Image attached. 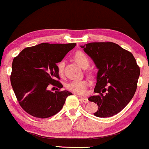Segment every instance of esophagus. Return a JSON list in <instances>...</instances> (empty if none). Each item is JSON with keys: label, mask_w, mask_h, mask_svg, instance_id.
<instances>
[{"label": "esophagus", "mask_w": 149, "mask_h": 149, "mask_svg": "<svg viewBox=\"0 0 149 149\" xmlns=\"http://www.w3.org/2000/svg\"><path fill=\"white\" fill-rule=\"evenodd\" d=\"M79 98L82 101H83L84 103H88L89 102V100H88V99L87 97H80L79 96Z\"/></svg>", "instance_id": "esophagus-1"}]
</instances>
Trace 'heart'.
<instances>
[{"mask_svg": "<svg viewBox=\"0 0 149 149\" xmlns=\"http://www.w3.org/2000/svg\"><path fill=\"white\" fill-rule=\"evenodd\" d=\"M74 60L81 67L83 68H86L89 64V59L85 54L81 52H78L75 54L74 55ZM64 61L62 60L58 64L57 68L58 72L60 75L62 74L64 70ZM89 82L87 80L85 79H80V80H73L70 81L66 84V88L70 91L74 92L75 93L80 95H85L87 93V88L89 87Z\"/></svg>", "mask_w": 149, "mask_h": 149, "instance_id": "b5f03b06", "label": "heart"}]
</instances>
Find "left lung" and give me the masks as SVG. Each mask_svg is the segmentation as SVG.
Wrapping results in <instances>:
<instances>
[{
    "label": "left lung",
    "mask_w": 149,
    "mask_h": 149,
    "mask_svg": "<svg viewBox=\"0 0 149 149\" xmlns=\"http://www.w3.org/2000/svg\"><path fill=\"white\" fill-rule=\"evenodd\" d=\"M98 69L94 92L89 97L98 105L93 113L111 117L132 100L137 88L140 68L130 52L113 42H93L81 46Z\"/></svg>",
    "instance_id": "8db88e82"
}]
</instances>
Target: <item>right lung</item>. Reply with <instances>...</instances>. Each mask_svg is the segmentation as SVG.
<instances>
[{
	"instance_id": "add662e5",
	"label": "right lung",
	"mask_w": 149,
	"mask_h": 149,
	"mask_svg": "<svg viewBox=\"0 0 149 149\" xmlns=\"http://www.w3.org/2000/svg\"><path fill=\"white\" fill-rule=\"evenodd\" d=\"M76 46L72 44H42L23 49L13 59L10 83L21 107L38 118L51 117L61 110L68 91L52 92L50 84L60 88L57 63Z\"/></svg>"
}]
</instances>
